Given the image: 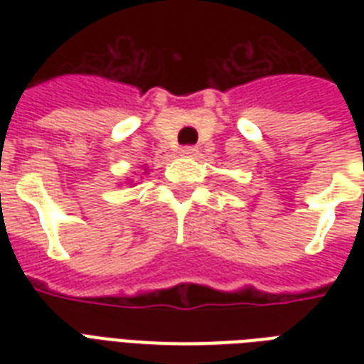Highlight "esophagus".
Segmentation results:
<instances>
[{"label": "esophagus", "mask_w": 364, "mask_h": 364, "mask_svg": "<svg viewBox=\"0 0 364 364\" xmlns=\"http://www.w3.org/2000/svg\"><path fill=\"white\" fill-rule=\"evenodd\" d=\"M196 153H198V149L194 147V145H185V147H181L183 156H194Z\"/></svg>", "instance_id": "obj_1"}]
</instances>
